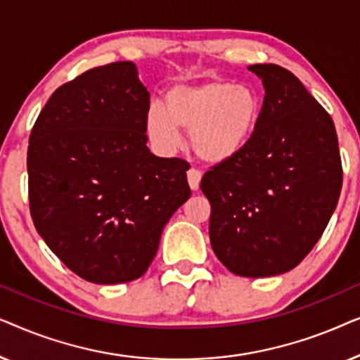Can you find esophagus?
I'll use <instances>...</instances> for the list:
<instances>
[{
	"mask_svg": "<svg viewBox=\"0 0 360 360\" xmlns=\"http://www.w3.org/2000/svg\"><path fill=\"white\" fill-rule=\"evenodd\" d=\"M186 176H188V185L191 190H198L200 188V181H201V176H203V174L198 169H190L188 174H186Z\"/></svg>",
	"mask_w": 360,
	"mask_h": 360,
	"instance_id": "esophagus-1",
	"label": "esophagus"
}]
</instances>
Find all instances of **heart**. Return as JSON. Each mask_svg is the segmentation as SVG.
<instances>
[{"mask_svg":"<svg viewBox=\"0 0 360 360\" xmlns=\"http://www.w3.org/2000/svg\"><path fill=\"white\" fill-rule=\"evenodd\" d=\"M260 117L254 88L226 80L176 85L165 95V106L147 111V136L157 149L172 154L184 144L180 129L190 132L195 154L208 164L234 159L249 144Z\"/></svg>","mask_w":360,"mask_h":360,"instance_id":"1","label":"heart"}]
</instances>
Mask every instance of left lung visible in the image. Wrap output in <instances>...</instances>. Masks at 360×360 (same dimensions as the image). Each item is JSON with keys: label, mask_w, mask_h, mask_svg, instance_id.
<instances>
[{"label": "left lung", "mask_w": 360, "mask_h": 360, "mask_svg": "<svg viewBox=\"0 0 360 360\" xmlns=\"http://www.w3.org/2000/svg\"><path fill=\"white\" fill-rule=\"evenodd\" d=\"M248 68L265 88L257 127L200 186L216 257L229 272L260 278L295 269L314 248L336 210L342 165L331 116L303 83L275 63Z\"/></svg>", "instance_id": "8db88e82"}]
</instances>
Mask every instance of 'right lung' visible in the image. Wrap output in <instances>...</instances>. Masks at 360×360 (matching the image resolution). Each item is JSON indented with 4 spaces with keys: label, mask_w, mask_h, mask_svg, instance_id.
Returning <instances> with one entry per match:
<instances>
[{
    "label": "right lung",
    "mask_w": 360,
    "mask_h": 360,
    "mask_svg": "<svg viewBox=\"0 0 360 360\" xmlns=\"http://www.w3.org/2000/svg\"><path fill=\"white\" fill-rule=\"evenodd\" d=\"M149 98L132 62L91 68L52 93L29 137L34 226L88 282L142 277L191 195L188 162L146 146Z\"/></svg>",
    "instance_id": "add662e5"
}]
</instances>
